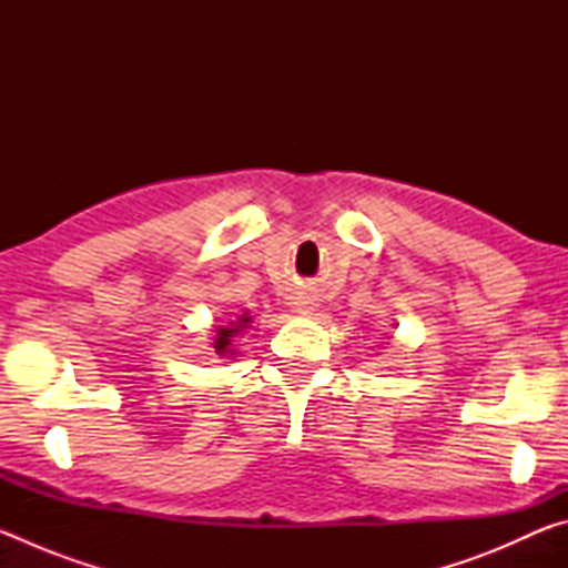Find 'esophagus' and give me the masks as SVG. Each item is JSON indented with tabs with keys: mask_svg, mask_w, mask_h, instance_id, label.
<instances>
[{
	"mask_svg": "<svg viewBox=\"0 0 568 568\" xmlns=\"http://www.w3.org/2000/svg\"><path fill=\"white\" fill-rule=\"evenodd\" d=\"M307 311H313V307H305V311H303V313H307Z\"/></svg>",
	"mask_w": 568,
	"mask_h": 568,
	"instance_id": "1",
	"label": "esophagus"
}]
</instances>
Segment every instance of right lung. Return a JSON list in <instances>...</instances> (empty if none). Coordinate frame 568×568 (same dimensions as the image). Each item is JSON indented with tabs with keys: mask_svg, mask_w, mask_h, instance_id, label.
Wrapping results in <instances>:
<instances>
[{
	"mask_svg": "<svg viewBox=\"0 0 568 568\" xmlns=\"http://www.w3.org/2000/svg\"><path fill=\"white\" fill-rule=\"evenodd\" d=\"M247 323H253V321H250V315L245 313V315H240L237 323L227 325V328H220V331H217V338H215V351H217L220 355L233 353V351H230V345H233V338H235V335H237L240 331L247 328Z\"/></svg>",
	"mask_w": 568,
	"mask_h": 568,
	"instance_id": "add662e5",
	"label": "right lung"
}]
</instances>
